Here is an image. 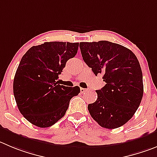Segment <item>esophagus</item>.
I'll use <instances>...</instances> for the list:
<instances>
[{
    "instance_id": "obj_1",
    "label": "esophagus",
    "mask_w": 157,
    "mask_h": 157,
    "mask_svg": "<svg viewBox=\"0 0 157 157\" xmlns=\"http://www.w3.org/2000/svg\"><path fill=\"white\" fill-rule=\"evenodd\" d=\"M86 91H87V89H85V88H80V92H81L82 94L83 93H85Z\"/></svg>"
}]
</instances>
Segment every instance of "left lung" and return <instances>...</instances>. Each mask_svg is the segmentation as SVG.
<instances>
[{
	"instance_id": "left-lung-1",
	"label": "left lung",
	"mask_w": 157,
	"mask_h": 157,
	"mask_svg": "<svg viewBox=\"0 0 157 157\" xmlns=\"http://www.w3.org/2000/svg\"><path fill=\"white\" fill-rule=\"evenodd\" d=\"M84 62L106 83L96 90L98 99L87 108L101 127L118 128L129 121L143 95V73L138 59L130 49L108 41L80 42Z\"/></svg>"
}]
</instances>
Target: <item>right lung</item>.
<instances>
[{
    "mask_svg": "<svg viewBox=\"0 0 157 157\" xmlns=\"http://www.w3.org/2000/svg\"><path fill=\"white\" fill-rule=\"evenodd\" d=\"M78 46V42H44L31 47L21 58L13 92L19 111L32 125L52 126L64 116L70 99L80 93L78 86L65 87L56 81Z\"/></svg>",
    "mask_w": 157,
    "mask_h": 157,
    "instance_id": "right-lung-1",
    "label": "right lung"
}]
</instances>
